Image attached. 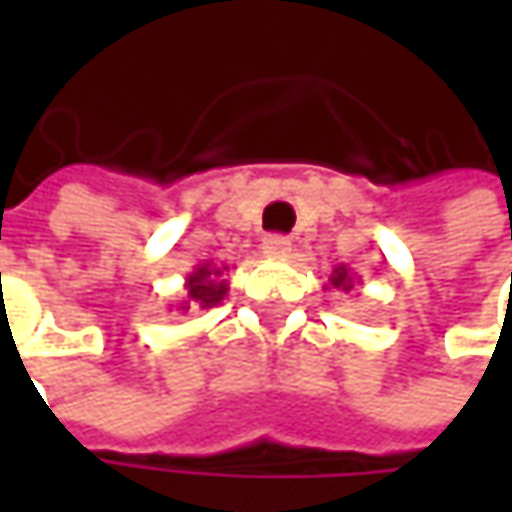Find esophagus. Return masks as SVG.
I'll return each instance as SVG.
<instances>
[{
  "label": "esophagus",
  "mask_w": 512,
  "mask_h": 512,
  "mask_svg": "<svg viewBox=\"0 0 512 512\" xmlns=\"http://www.w3.org/2000/svg\"><path fill=\"white\" fill-rule=\"evenodd\" d=\"M262 253H265V256H273V259L287 256V253H290V239H287V236H279V233H270V236L262 239Z\"/></svg>",
  "instance_id": "esophagus-1"
}]
</instances>
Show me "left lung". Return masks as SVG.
<instances>
[{"label": "left lung", "mask_w": 512, "mask_h": 512, "mask_svg": "<svg viewBox=\"0 0 512 512\" xmlns=\"http://www.w3.org/2000/svg\"><path fill=\"white\" fill-rule=\"evenodd\" d=\"M353 282H356V276L350 273V267H344V265L333 267V273H330V279H327V285L336 287V290H344V293H350V290H353Z\"/></svg>", "instance_id": "1"}]
</instances>
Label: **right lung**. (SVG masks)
<instances>
[{
  "instance_id": "right-lung-1",
  "label": "right lung",
  "mask_w": 512,
  "mask_h": 512,
  "mask_svg": "<svg viewBox=\"0 0 512 512\" xmlns=\"http://www.w3.org/2000/svg\"><path fill=\"white\" fill-rule=\"evenodd\" d=\"M225 270L227 265H213V262L193 267L185 279V296L182 302L173 305V310L187 313V310H210L219 305L227 296V279H222Z\"/></svg>"
}]
</instances>
